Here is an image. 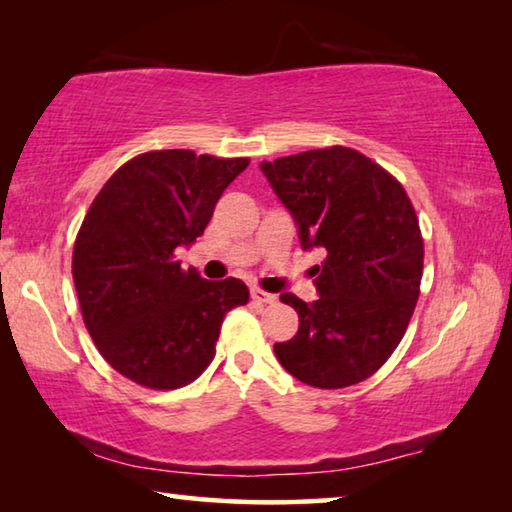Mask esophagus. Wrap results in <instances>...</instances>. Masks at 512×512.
Segmentation results:
<instances>
[{
  "mask_svg": "<svg viewBox=\"0 0 512 512\" xmlns=\"http://www.w3.org/2000/svg\"><path fill=\"white\" fill-rule=\"evenodd\" d=\"M250 298H253L255 302H264V305H273V302L277 300L273 293H266V291H262V289H250Z\"/></svg>",
  "mask_w": 512,
  "mask_h": 512,
  "instance_id": "1",
  "label": "esophagus"
}]
</instances>
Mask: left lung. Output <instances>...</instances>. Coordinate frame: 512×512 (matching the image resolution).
<instances>
[{
	"label": "left lung",
	"mask_w": 512,
	"mask_h": 512,
	"mask_svg": "<svg viewBox=\"0 0 512 512\" xmlns=\"http://www.w3.org/2000/svg\"><path fill=\"white\" fill-rule=\"evenodd\" d=\"M287 207L302 250L325 255L314 302L282 293L298 311L291 341L275 343L282 368L314 388H345L384 366L402 341L420 296L424 246L404 187L345 146L262 162Z\"/></svg>",
	"instance_id": "1"
}]
</instances>
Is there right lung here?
<instances>
[{
  "instance_id": "add662e5",
  "label": "right lung",
  "mask_w": 512,
  "mask_h": 512,
  "mask_svg": "<svg viewBox=\"0 0 512 512\" xmlns=\"http://www.w3.org/2000/svg\"><path fill=\"white\" fill-rule=\"evenodd\" d=\"M248 158L171 149L128 160L94 198L74 244L85 327L112 368L146 388H180L210 366L223 316L248 302L237 277L183 271L194 244Z\"/></svg>"
}]
</instances>
